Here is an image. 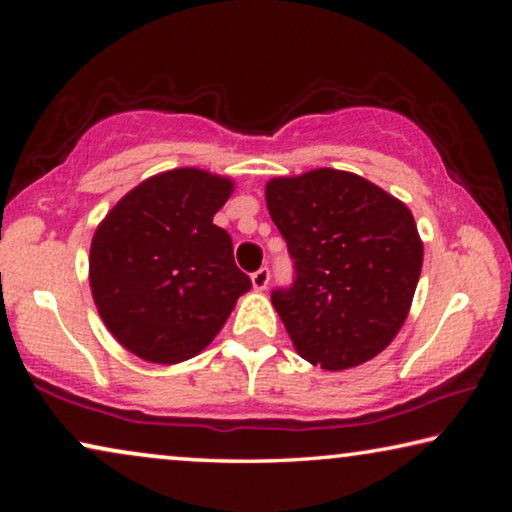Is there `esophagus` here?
<instances>
[{
  "label": "esophagus",
  "mask_w": 512,
  "mask_h": 512,
  "mask_svg": "<svg viewBox=\"0 0 512 512\" xmlns=\"http://www.w3.org/2000/svg\"><path fill=\"white\" fill-rule=\"evenodd\" d=\"M250 280H253V287L257 291H264L268 287V280H271V271H268L266 266L259 268V271H255L253 275H250Z\"/></svg>",
  "instance_id": "34e87169"
}]
</instances>
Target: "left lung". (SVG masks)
<instances>
[{
  "mask_svg": "<svg viewBox=\"0 0 512 512\" xmlns=\"http://www.w3.org/2000/svg\"><path fill=\"white\" fill-rule=\"evenodd\" d=\"M266 205L296 268L271 302L300 357L325 370L377 357L409 316L422 271L409 207L336 169L273 178Z\"/></svg>",
  "mask_w": 512,
  "mask_h": 512,
  "instance_id": "8db88e82",
  "label": "left lung"
}]
</instances>
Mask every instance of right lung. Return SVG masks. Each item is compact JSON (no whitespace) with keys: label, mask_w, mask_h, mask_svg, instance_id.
Returning a JSON list of instances; mask_svg holds the SVG:
<instances>
[{"label":"right lung","mask_w":512,"mask_h":512,"mask_svg":"<svg viewBox=\"0 0 512 512\" xmlns=\"http://www.w3.org/2000/svg\"><path fill=\"white\" fill-rule=\"evenodd\" d=\"M232 180L183 167L131 189L90 246V289L110 334L151 363L196 357L250 289L214 214Z\"/></svg>","instance_id":"add662e5"}]
</instances>
